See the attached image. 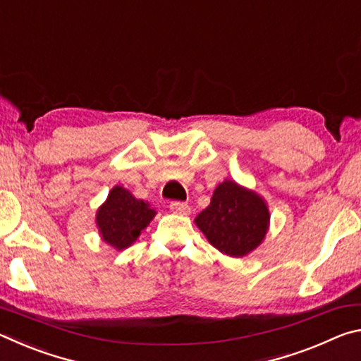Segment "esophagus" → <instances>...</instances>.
Segmentation results:
<instances>
[{
  "label": "esophagus",
  "mask_w": 361,
  "mask_h": 361,
  "mask_svg": "<svg viewBox=\"0 0 361 361\" xmlns=\"http://www.w3.org/2000/svg\"><path fill=\"white\" fill-rule=\"evenodd\" d=\"M170 210H172L173 213H176V215H189V212H191V209H189V205L185 204V202H180V200L170 202Z\"/></svg>",
  "instance_id": "34e87169"
}]
</instances>
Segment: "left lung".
<instances>
[{
    "mask_svg": "<svg viewBox=\"0 0 361 361\" xmlns=\"http://www.w3.org/2000/svg\"><path fill=\"white\" fill-rule=\"evenodd\" d=\"M269 219V209L259 194L224 180L213 191L210 205L194 221L219 252L242 258L264 240Z\"/></svg>",
    "mask_w": 361,
    "mask_h": 361,
    "instance_id": "1",
    "label": "left lung"
}]
</instances>
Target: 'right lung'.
<instances>
[{
    "label": "right lung",
    "mask_w": 361,
    "mask_h": 361,
    "mask_svg": "<svg viewBox=\"0 0 361 361\" xmlns=\"http://www.w3.org/2000/svg\"><path fill=\"white\" fill-rule=\"evenodd\" d=\"M156 215L148 202L133 197L129 189L114 186L97 210V228L103 242L116 250L130 247Z\"/></svg>",
    "instance_id": "add662e5"
}]
</instances>
